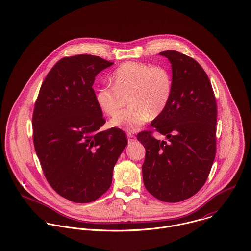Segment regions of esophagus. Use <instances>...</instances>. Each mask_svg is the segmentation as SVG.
<instances>
[{
  "label": "esophagus",
  "instance_id": "esophagus-1",
  "mask_svg": "<svg viewBox=\"0 0 251 251\" xmlns=\"http://www.w3.org/2000/svg\"><path fill=\"white\" fill-rule=\"evenodd\" d=\"M127 137H128V142L129 143H132V142L135 141V135L133 134H127Z\"/></svg>",
  "mask_w": 251,
  "mask_h": 251
}]
</instances>
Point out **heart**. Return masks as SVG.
<instances>
[{"instance_id":"1","label":"heart","mask_w":251,"mask_h":251,"mask_svg":"<svg viewBox=\"0 0 251 251\" xmlns=\"http://www.w3.org/2000/svg\"><path fill=\"white\" fill-rule=\"evenodd\" d=\"M113 87L97 89L96 101L99 109L113 116L121 107L123 97L130 92L131 107L112 117L110 126L126 132H135L151 117L160 115L172 95V79L162 67L141 62H125L112 75Z\"/></svg>"}]
</instances>
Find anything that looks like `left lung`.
I'll use <instances>...</instances> for the list:
<instances>
[{"instance_id": "left-lung-1", "label": "left lung", "mask_w": 251, "mask_h": 251, "mask_svg": "<svg viewBox=\"0 0 251 251\" xmlns=\"http://www.w3.org/2000/svg\"><path fill=\"white\" fill-rule=\"evenodd\" d=\"M172 68V95L165 110L152 121L160 141L143 131L145 188L166 202L189 199L205 183L216 154L217 104L209 78L201 65L175 50L159 52Z\"/></svg>"}]
</instances>
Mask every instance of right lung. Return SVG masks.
Wrapping results in <instances>:
<instances>
[{
    "label": "right lung",
    "instance_id": "right-lung-1",
    "mask_svg": "<svg viewBox=\"0 0 251 251\" xmlns=\"http://www.w3.org/2000/svg\"><path fill=\"white\" fill-rule=\"evenodd\" d=\"M114 63L80 54L59 60L45 78L35 103L33 142L50 186L74 202L96 201L112 184L128 140L106 122L93 89L96 76Z\"/></svg>",
    "mask_w": 251,
    "mask_h": 251
}]
</instances>
